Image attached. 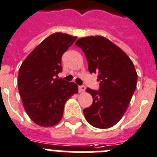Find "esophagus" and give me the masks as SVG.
<instances>
[{"label": "esophagus", "mask_w": 157, "mask_h": 157, "mask_svg": "<svg viewBox=\"0 0 157 157\" xmlns=\"http://www.w3.org/2000/svg\"><path fill=\"white\" fill-rule=\"evenodd\" d=\"M85 90L86 87L84 86H78V91H79L80 93H82V92L85 91Z\"/></svg>", "instance_id": "obj_1"}]
</instances>
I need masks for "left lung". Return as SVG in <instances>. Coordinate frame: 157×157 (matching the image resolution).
<instances>
[{
	"label": "left lung",
	"instance_id": "8db88e82",
	"mask_svg": "<svg viewBox=\"0 0 157 157\" xmlns=\"http://www.w3.org/2000/svg\"><path fill=\"white\" fill-rule=\"evenodd\" d=\"M75 44L83 51L90 73L98 74V90L86 89L93 103L83 109L92 126L108 128L121 119L136 87L133 63L120 48L101 36L80 38Z\"/></svg>",
	"mask_w": 157,
	"mask_h": 157
}]
</instances>
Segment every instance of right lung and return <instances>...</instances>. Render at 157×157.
Instances as JSON below:
<instances>
[{
    "mask_svg": "<svg viewBox=\"0 0 157 157\" xmlns=\"http://www.w3.org/2000/svg\"><path fill=\"white\" fill-rule=\"evenodd\" d=\"M77 39L56 33L40 43L21 64L18 90L27 114L38 125L51 127L60 121L66 101L78 93V86L59 78L61 59Z\"/></svg>",
    "mask_w": 157,
    "mask_h": 157,
    "instance_id": "1",
    "label": "right lung"
}]
</instances>
